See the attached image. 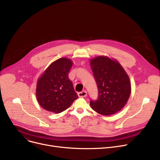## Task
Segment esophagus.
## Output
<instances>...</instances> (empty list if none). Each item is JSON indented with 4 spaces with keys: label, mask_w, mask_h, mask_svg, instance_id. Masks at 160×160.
<instances>
[{
    "label": "esophagus",
    "mask_w": 160,
    "mask_h": 160,
    "mask_svg": "<svg viewBox=\"0 0 160 160\" xmlns=\"http://www.w3.org/2000/svg\"><path fill=\"white\" fill-rule=\"evenodd\" d=\"M79 97H87V92L86 91H83L82 92H79L78 93Z\"/></svg>",
    "instance_id": "obj_1"
}]
</instances>
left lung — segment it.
I'll return each mask as SVG.
<instances>
[{
    "instance_id": "8db88e82",
    "label": "left lung",
    "mask_w": 160,
    "mask_h": 160,
    "mask_svg": "<svg viewBox=\"0 0 160 160\" xmlns=\"http://www.w3.org/2000/svg\"><path fill=\"white\" fill-rule=\"evenodd\" d=\"M97 83L98 99L91 100L94 111L102 115H111L119 112L127 104L131 93L129 77L115 59L99 56L89 61Z\"/></svg>"
}]
</instances>
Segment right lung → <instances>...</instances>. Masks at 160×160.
<instances>
[{
	"label": "right lung",
	"instance_id": "add662e5",
	"mask_svg": "<svg viewBox=\"0 0 160 160\" xmlns=\"http://www.w3.org/2000/svg\"><path fill=\"white\" fill-rule=\"evenodd\" d=\"M73 64L69 58H61L53 62L38 78L36 98L44 110L60 113L69 108L78 95L68 74Z\"/></svg>",
	"mask_w": 160,
	"mask_h": 160
}]
</instances>
